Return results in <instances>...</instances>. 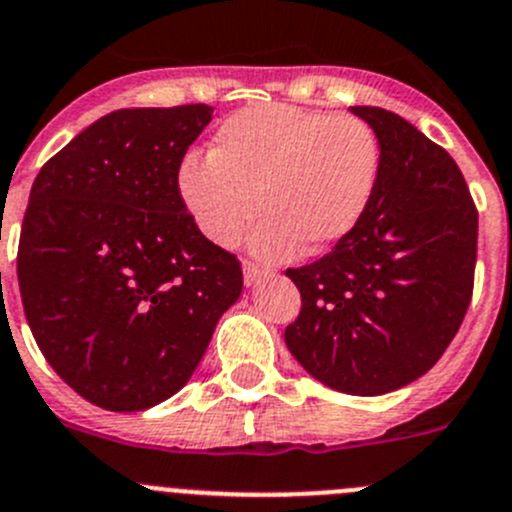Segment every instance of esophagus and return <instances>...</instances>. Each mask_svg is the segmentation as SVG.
I'll return each mask as SVG.
<instances>
[{
  "label": "esophagus",
  "instance_id": "obj_1",
  "mask_svg": "<svg viewBox=\"0 0 512 512\" xmlns=\"http://www.w3.org/2000/svg\"><path fill=\"white\" fill-rule=\"evenodd\" d=\"M242 270H245V282H247V285L257 282V280H260V277L270 275V267L262 265V262H255V260H245V267H242Z\"/></svg>",
  "mask_w": 512,
  "mask_h": 512
}]
</instances>
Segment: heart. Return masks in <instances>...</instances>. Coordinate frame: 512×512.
<instances>
[{"mask_svg": "<svg viewBox=\"0 0 512 512\" xmlns=\"http://www.w3.org/2000/svg\"><path fill=\"white\" fill-rule=\"evenodd\" d=\"M380 137L360 117L257 104L227 117L210 155L177 172L187 212L207 240L235 245L257 207L252 245L287 255L345 240L370 207L380 177Z\"/></svg>", "mask_w": 512, "mask_h": 512, "instance_id": "b5f03b06", "label": "heart"}]
</instances>
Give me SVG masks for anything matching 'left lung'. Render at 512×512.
I'll list each match as a JSON object with an SVG mask.
<instances>
[{
  "label": "left lung",
  "instance_id": "8db88e82",
  "mask_svg": "<svg viewBox=\"0 0 512 512\" xmlns=\"http://www.w3.org/2000/svg\"><path fill=\"white\" fill-rule=\"evenodd\" d=\"M352 112L380 137L375 195L325 257L285 270L302 297L285 342L327 388L382 395L425 375L460 330L478 207L453 157L408 119L380 107Z\"/></svg>",
  "mask_w": 512,
  "mask_h": 512
}]
</instances>
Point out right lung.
<instances>
[{
	"mask_svg": "<svg viewBox=\"0 0 512 512\" xmlns=\"http://www.w3.org/2000/svg\"><path fill=\"white\" fill-rule=\"evenodd\" d=\"M207 104L117 109L44 162L17 250L24 315L74 393L114 413L190 380L242 292L237 255L207 240L177 172Z\"/></svg>",
	"mask_w": 512,
	"mask_h": 512,
	"instance_id": "1",
	"label": "right lung"
}]
</instances>
